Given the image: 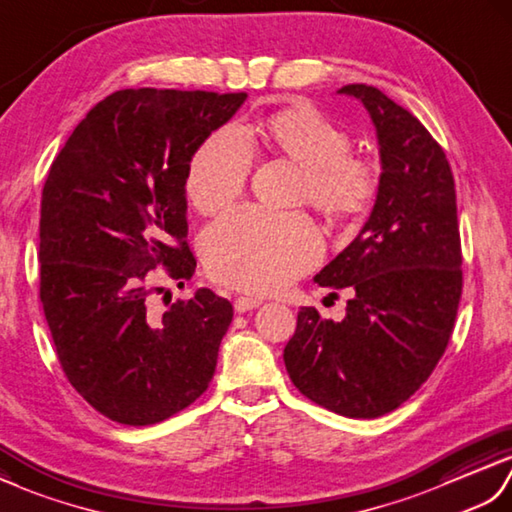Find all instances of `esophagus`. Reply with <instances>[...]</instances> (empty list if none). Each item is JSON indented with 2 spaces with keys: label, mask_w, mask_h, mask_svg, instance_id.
Instances as JSON below:
<instances>
[{
  "label": "esophagus",
  "mask_w": 512,
  "mask_h": 512,
  "mask_svg": "<svg viewBox=\"0 0 512 512\" xmlns=\"http://www.w3.org/2000/svg\"><path fill=\"white\" fill-rule=\"evenodd\" d=\"M258 304H263V300L254 298V295H238V298L234 300V309L238 313H247V311H254Z\"/></svg>",
  "instance_id": "obj_1"
}]
</instances>
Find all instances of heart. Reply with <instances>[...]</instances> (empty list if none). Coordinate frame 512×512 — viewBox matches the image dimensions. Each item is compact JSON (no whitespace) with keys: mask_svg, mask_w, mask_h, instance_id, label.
<instances>
[{"mask_svg":"<svg viewBox=\"0 0 512 512\" xmlns=\"http://www.w3.org/2000/svg\"><path fill=\"white\" fill-rule=\"evenodd\" d=\"M263 140L302 168L300 197L331 221L368 210L379 188L372 157L352 153L350 133L311 107L271 116ZM254 166V146L238 124L214 131L192 155L186 195L201 212H221L243 197ZM212 278L236 289L269 293L304 274L322 256V236L304 212L238 208L214 221L201 241Z\"/></svg>","mask_w":512,"mask_h":512,"instance_id":"obj_1","label":"heart"}]
</instances>
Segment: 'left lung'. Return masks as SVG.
<instances>
[{
  "instance_id": "obj_1",
  "label": "left lung",
  "mask_w": 512,
  "mask_h": 512,
  "mask_svg": "<svg viewBox=\"0 0 512 512\" xmlns=\"http://www.w3.org/2000/svg\"><path fill=\"white\" fill-rule=\"evenodd\" d=\"M377 127L383 173L368 223L315 282L348 289L342 322L298 313L285 366L306 399L348 418L396 410L445 355L462 295L456 181L442 146L377 87L346 85Z\"/></svg>"
}]
</instances>
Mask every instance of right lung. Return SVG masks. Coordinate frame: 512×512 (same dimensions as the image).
I'll return each mask as SVG.
<instances>
[{
  "instance_id": "obj_1",
  "label": "right lung",
  "mask_w": 512,
  "mask_h": 512,
  "mask_svg": "<svg viewBox=\"0 0 512 512\" xmlns=\"http://www.w3.org/2000/svg\"><path fill=\"white\" fill-rule=\"evenodd\" d=\"M245 92L120 89L87 113L45 179L39 298L61 368L96 412L155 425L208 390L234 309L199 289L166 313L153 280H190L186 175ZM184 285V282H179Z\"/></svg>"
}]
</instances>
